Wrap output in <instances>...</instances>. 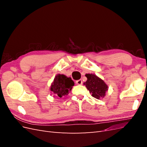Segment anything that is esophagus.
<instances>
[{"label":"esophagus","instance_id":"esophagus-1","mask_svg":"<svg viewBox=\"0 0 147 147\" xmlns=\"http://www.w3.org/2000/svg\"><path fill=\"white\" fill-rule=\"evenodd\" d=\"M76 83L77 84H78V85H81V84H83V81L82 80H77L76 82Z\"/></svg>","mask_w":147,"mask_h":147}]
</instances>
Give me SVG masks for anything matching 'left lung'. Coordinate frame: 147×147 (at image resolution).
Returning a JSON list of instances; mask_svg holds the SVG:
<instances>
[{"label": "left lung", "mask_w": 147, "mask_h": 147, "mask_svg": "<svg viewBox=\"0 0 147 147\" xmlns=\"http://www.w3.org/2000/svg\"><path fill=\"white\" fill-rule=\"evenodd\" d=\"M85 76L87 77V80L84 83V84L91 96L97 99L104 98L109 89L107 84L95 74H86Z\"/></svg>", "instance_id": "8db88e82"}]
</instances>
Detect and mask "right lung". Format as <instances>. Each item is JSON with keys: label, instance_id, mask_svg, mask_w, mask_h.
Listing matches in <instances>:
<instances>
[{"label": "right lung", "instance_id": "obj_1", "mask_svg": "<svg viewBox=\"0 0 147 147\" xmlns=\"http://www.w3.org/2000/svg\"><path fill=\"white\" fill-rule=\"evenodd\" d=\"M74 85V82L70 77L63 74H57L52 82L50 90L51 92L62 97L69 94Z\"/></svg>", "mask_w": 147, "mask_h": 147}]
</instances>
